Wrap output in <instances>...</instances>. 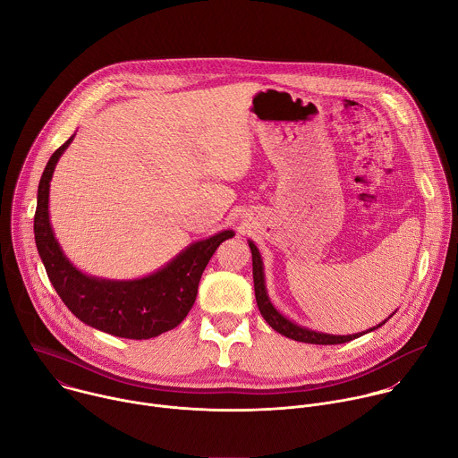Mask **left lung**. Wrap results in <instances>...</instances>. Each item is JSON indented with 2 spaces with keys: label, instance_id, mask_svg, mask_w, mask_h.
<instances>
[{
  "label": "left lung",
  "instance_id": "8db88e82",
  "mask_svg": "<svg viewBox=\"0 0 458 458\" xmlns=\"http://www.w3.org/2000/svg\"><path fill=\"white\" fill-rule=\"evenodd\" d=\"M248 246L251 250V267H253V288H255V301H257V306H259V311L260 315L265 317V320L272 326V328L288 337V339H293L297 343H308V344H344L348 341H353V339H359L369 332H375L378 330L382 324H386L391 317H394V313H397V310L391 313L387 318H384L382 322H378L377 326H373V328L366 330V332H359V334H353V335H334V334H324V332H317V330H310L306 328V326H301L297 322H293L292 318H288L286 315H283L276 304L272 302L270 295H268V290H267V279H265V265H263V257H260V251L259 248L255 246L253 241L248 239Z\"/></svg>",
  "mask_w": 458,
  "mask_h": 458
}]
</instances>
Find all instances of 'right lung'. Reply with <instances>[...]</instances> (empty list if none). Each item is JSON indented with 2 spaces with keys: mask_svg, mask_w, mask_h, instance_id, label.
Instances as JSON below:
<instances>
[{
  "mask_svg": "<svg viewBox=\"0 0 458 458\" xmlns=\"http://www.w3.org/2000/svg\"><path fill=\"white\" fill-rule=\"evenodd\" d=\"M74 136L50 156L38 186L34 239L52 286L81 322L108 335L141 341L174 330L191 310L201 276L214 251L235 232L223 230L208 239L195 241L165 267L140 279L117 281L81 272L57 242L48 212L55 165Z\"/></svg>",
  "mask_w": 458,
  "mask_h": 458,
  "instance_id": "obj_1",
  "label": "right lung"
}]
</instances>
